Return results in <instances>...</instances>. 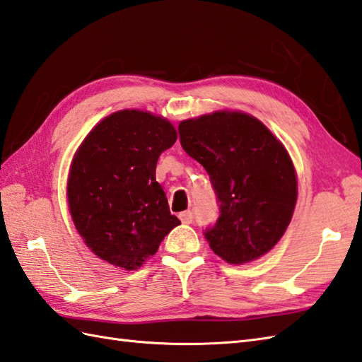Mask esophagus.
I'll return each instance as SVG.
<instances>
[{"instance_id": "1", "label": "esophagus", "mask_w": 362, "mask_h": 362, "mask_svg": "<svg viewBox=\"0 0 362 362\" xmlns=\"http://www.w3.org/2000/svg\"><path fill=\"white\" fill-rule=\"evenodd\" d=\"M180 220H181V223H184V224H190L192 221H194V212H190V211L181 212V214H180Z\"/></svg>"}]
</instances>
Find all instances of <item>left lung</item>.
<instances>
[{"mask_svg":"<svg viewBox=\"0 0 362 362\" xmlns=\"http://www.w3.org/2000/svg\"><path fill=\"white\" fill-rule=\"evenodd\" d=\"M184 151L211 178L220 215L204 230L212 251L232 264L259 259L291 221L297 181L285 147L245 113L206 115L178 127Z\"/></svg>","mask_w":362,"mask_h":362,"instance_id":"left-lung-1","label":"left lung"}]
</instances>
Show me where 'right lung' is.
Here are the masks:
<instances>
[{
    "instance_id": "right-lung-1",
    "label": "right lung",
    "mask_w": 362,
    "mask_h": 362,
    "mask_svg": "<svg viewBox=\"0 0 362 362\" xmlns=\"http://www.w3.org/2000/svg\"><path fill=\"white\" fill-rule=\"evenodd\" d=\"M176 141L168 120L138 110L105 117L71 164V216L88 247L115 267L138 269L181 221L156 181V163Z\"/></svg>"
}]
</instances>
